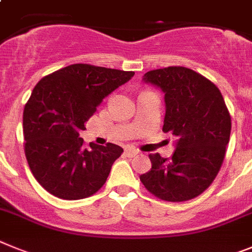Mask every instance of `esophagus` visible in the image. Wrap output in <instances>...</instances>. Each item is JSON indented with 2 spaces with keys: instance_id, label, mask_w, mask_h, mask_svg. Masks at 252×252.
I'll return each instance as SVG.
<instances>
[{
  "instance_id": "34e87169",
  "label": "esophagus",
  "mask_w": 252,
  "mask_h": 252,
  "mask_svg": "<svg viewBox=\"0 0 252 252\" xmlns=\"http://www.w3.org/2000/svg\"><path fill=\"white\" fill-rule=\"evenodd\" d=\"M126 155H128L129 157H134V156H137V155H138L139 151L135 150L134 147H128L126 150Z\"/></svg>"
}]
</instances>
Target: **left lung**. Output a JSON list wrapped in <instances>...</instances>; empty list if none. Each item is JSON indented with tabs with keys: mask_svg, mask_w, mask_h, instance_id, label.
I'll use <instances>...</instances> for the list:
<instances>
[{
	"mask_svg": "<svg viewBox=\"0 0 252 252\" xmlns=\"http://www.w3.org/2000/svg\"><path fill=\"white\" fill-rule=\"evenodd\" d=\"M143 81L165 94L162 130L176 138L171 158L150 155L144 188L166 202H185L209 188L226 155L231 115L220 89L198 72L172 65L144 73Z\"/></svg>",
	"mask_w": 252,
	"mask_h": 252,
	"instance_id": "1",
	"label": "left lung"
}]
</instances>
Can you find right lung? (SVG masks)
Returning <instances> with one entry per match:
<instances>
[{
  "instance_id": "right-lung-1",
  "label": "right lung",
  "mask_w": 252,
  "mask_h": 252,
  "mask_svg": "<svg viewBox=\"0 0 252 252\" xmlns=\"http://www.w3.org/2000/svg\"><path fill=\"white\" fill-rule=\"evenodd\" d=\"M133 76L77 63L34 87L23 115L25 156L34 178L52 195L77 200L101 189L123 148L114 143L86 148L80 133L102 100Z\"/></svg>"
}]
</instances>
